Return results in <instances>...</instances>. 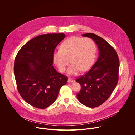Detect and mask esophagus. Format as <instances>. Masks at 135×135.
Listing matches in <instances>:
<instances>
[{
  "label": "esophagus",
  "instance_id": "1",
  "mask_svg": "<svg viewBox=\"0 0 135 135\" xmlns=\"http://www.w3.org/2000/svg\"><path fill=\"white\" fill-rule=\"evenodd\" d=\"M73 82V79L71 78H69L68 80V83H71Z\"/></svg>",
  "mask_w": 135,
  "mask_h": 135
}]
</instances>
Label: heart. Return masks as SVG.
<instances>
[{
  "label": "heart",
  "mask_w": 135,
  "mask_h": 135,
  "mask_svg": "<svg viewBox=\"0 0 135 135\" xmlns=\"http://www.w3.org/2000/svg\"><path fill=\"white\" fill-rule=\"evenodd\" d=\"M60 49L53 53L52 59L60 72L65 71L69 61L71 64L67 73L70 75H77L81 70L86 71L92 66L96 46L91 38L71 37L61 44Z\"/></svg>",
  "instance_id": "heart-1"
}]
</instances>
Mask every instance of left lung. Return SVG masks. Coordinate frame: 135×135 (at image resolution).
I'll list each match as a JSON object with an SVG mask.
<instances>
[{
	"label": "left lung",
	"mask_w": 135,
	"mask_h": 135,
	"mask_svg": "<svg viewBox=\"0 0 135 135\" xmlns=\"http://www.w3.org/2000/svg\"><path fill=\"white\" fill-rule=\"evenodd\" d=\"M82 36L92 38L97 44L99 57L91 69L76 80L81 86L77 98L83 105L93 108L105 102L116 87L119 59L116 51L103 38L92 33Z\"/></svg>",
	"instance_id": "left-lung-1"
}]
</instances>
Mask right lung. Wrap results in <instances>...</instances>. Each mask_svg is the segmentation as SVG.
Masks as SVG:
<instances>
[{
  "mask_svg": "<svg viewBox=\"0 0 135 135\" xmlns=\"http://www.w3.org/2000/svg\"><path fill=\"white\" fill-rule=\"evenodd\" d=\"M65 37L64 33L38 36L28 42L18 52L14 72L18 91L30 105L44 109L56 99L59 90L68 78L53 66L54 50Z\"/></svg>",
  "mask_w": 135,
  "mask_h": 135,
  "instance_id": "1",
  "label": "right lung"
}]
</instances>
